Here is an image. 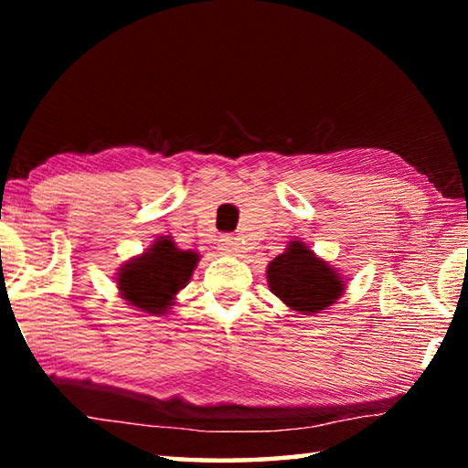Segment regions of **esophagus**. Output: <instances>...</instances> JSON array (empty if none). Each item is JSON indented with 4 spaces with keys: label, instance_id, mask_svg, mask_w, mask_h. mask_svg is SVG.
<instances>
[{
    "label": "esophagus",
    "instance_id": "esophagus-1",
    "mask_svg": "<svg viewBox=\"0 0 468 468\" xmlns=\"http://www.w3.org/2000/svg\"><path fill=\"white\" fill-rule=\"evenodd\" d=\"M218 250L220 253H225V256H237V253L241 251L239 243H237V239H233V237H223L218 243Z\"/></svg>",
    "mask_w": 468,
    "mask_h": 468
}]
</instances>
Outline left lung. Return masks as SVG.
<instances>
[{"mask_svg":"<svg viewBox=\"0 0 468 468\" xmlns=\"http://www.w3.org/2000/svg\"><path fill=\"white\" fill-rule=\"evenodd\" d=\"M268 284L297 314H320L343 295L345 281L303 241H291L287 251L268 266Z\"/></svg>","mask_w":468,"mask_h":468,"instance_id":"obj_1","label":"left lung"}]
</instances>
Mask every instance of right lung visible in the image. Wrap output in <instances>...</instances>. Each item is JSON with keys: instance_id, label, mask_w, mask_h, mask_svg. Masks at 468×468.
I'll return each mask as SVG.
<instances>
[{"instance_id": "add662e5", "label": "right lung", "mask_w": 468, "mask_h": 468, "mask_svg": "<svg viewBox=\"0 0 468 468\" xmlns=\"http://www.w3.org/2000/svg\"><path fill=\"white\" fill-rule=\"evenodd\" d=\"M197 260L200 256L196 251L179 250L169 237H161L140 258L123 264L117 274V289L136 310L165 314L187 284Z\"/></svg>"}]
</instances>
